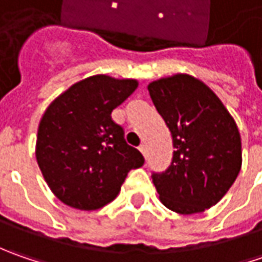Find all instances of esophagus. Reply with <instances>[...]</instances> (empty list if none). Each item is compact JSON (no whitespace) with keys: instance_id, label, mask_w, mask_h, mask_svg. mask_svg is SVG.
<instances>
[{"instance_id":"esophagus-1","label":"esophagus","mask_w":262,"mask_h":262,"mask_svg":"<svg viewBox=\"0 0 262 262\" xmlns=\"http://www.w3.org/2000/svg\"><path fill=\"white\" fill-rule=\"evenodd\" d=\"M138 150H140V151H141V153H143L144 156H146V155H147V146H146V144H144V143L138 146Z\"/></svg>"}]
</instances>
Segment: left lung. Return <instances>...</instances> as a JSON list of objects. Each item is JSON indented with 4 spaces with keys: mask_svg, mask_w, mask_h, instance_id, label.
<instances>
[{
    "mask_svg": "<svg viewBox=\"0 0 262 262\" xmlns=\"http://www.w3.org/2000/svg\"><path fill=\"white\" fill-rule=\"evenodd\" d=\"M147 89L175 147L170 166L151 175L160 201L179 214L201 213L217 204L239 175L236 122L210 87L188 74L160 78Z\"/></svg>",
    "mask_w": 262,
    "mask_h": 262,
    "instance_id": "1",
    "label": "left lung"
}]
</instances>
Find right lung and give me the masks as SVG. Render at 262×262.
<instances>
[{"instance_id":"add662e5","label":"right lung","mask_w":262,"mask_h":262,"mask_svg":"<svg viewBox=\"0 0 262 262\" xmlns=\"http://www.w3.org/2000/svg\"><path fill=\"white\" fill-rule=\"evenodd\" d=\"M137 86V80L89 77L48 106L37 129L36 159L64 204L78 210L106 206L119 194L128 172L144 165L111 116Z\"/></svg>"}]
</instances>
